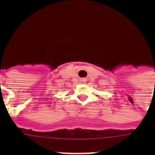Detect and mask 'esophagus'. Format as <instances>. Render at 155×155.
Returning a JSON list of instances; mask_svg holds the SVG:
<instances>
[{
	"instance_id": "esophagus-1",
	"label": "esophagus",
	"mask_w": 155,
	"mask_h": 155,
	"mask_svg": "<svg viewBox=\"0 0 155 155\" xmlns=\"http://www.w3.org/2000/svg\"><path fill=\"white\" fill-rule=\"evenodd\" d=\"M83 81H84V80H83Z\"/></svg>"
}]
</instances>
